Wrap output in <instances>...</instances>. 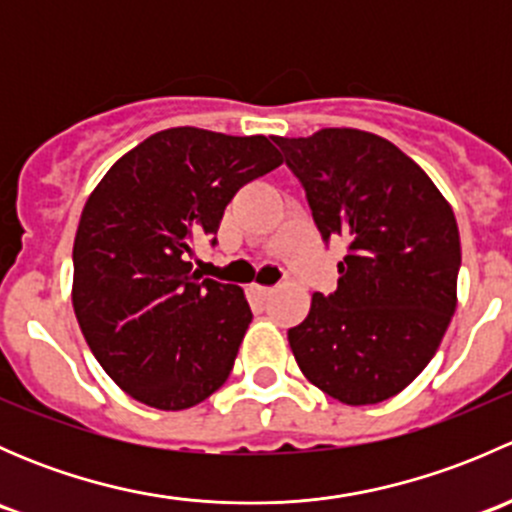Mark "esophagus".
Wrapping results in <instances>:
<instances>
[{
  "label": "esophagus",
  "instance_id": "obj_1",
  "mask_svg": "<svg viewBox=\"0 0 512 512\" xmlns=\"http://www.w3.org/2000/svg\"><path fill=\"white\" fill-rule=\"evenodd\" d=\"M272 292H275V287H265V285H250V294H252V297H257V299H267V297H270Z\"/></svg>",
  "mask_w": 512,
  "mask_h": 512
}]
</instances>
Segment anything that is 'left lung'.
I'll return each mask as SVG.
<instances>
[{
  "mask_svg": "<svg viewBox=\"0 0 512 512\" xmlns=\"http://www.w3.org/2000/svg\"><path fill=\"white\" fill-rule=\"evenodd\" d=\"M272 141L302 183L324 240L344 237L332 294L287 332L302 374L349 406L391 399L436 354L456 312V215L406 153L356 128Z\"/></svg>",
  "mask_w": 512,
  "mask_h": 512,
  "instance_id": "left-lung-1",
  "label": "left lung"
}]
</instances>
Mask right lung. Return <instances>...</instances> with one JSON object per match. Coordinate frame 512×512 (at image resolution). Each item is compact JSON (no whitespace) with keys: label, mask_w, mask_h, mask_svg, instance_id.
<instances>
[{"label":"right lung","mask_w":512,"mask_h":512,"mask_svg":"<svg viewBox=\"0 0 512 512\" xmlns=\"http://www.w3.org/2000/svg\"><path fill=\"white\" fill-rule=\"evenodd\" d=\"M282 165L265 136L180 126L111 165L74 240V312L108 376L141 404L183 411L230 376L252 322L237 285L200 280L188 257L215 245L237 190Z\"/></svg>","instance_id":"obj_1"}]
</instances>
